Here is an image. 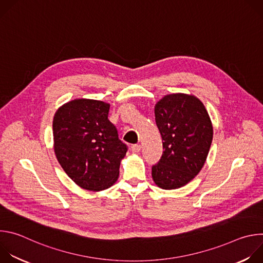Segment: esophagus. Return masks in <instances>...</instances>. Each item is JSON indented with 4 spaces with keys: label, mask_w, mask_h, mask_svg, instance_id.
Listing matches in <instances>:
<instances>
[{
    "label": "esophagus",
    "mask_w": 263,
    "mask_h": 263,
    "mask_svg": "<svg viewBox=\"0 0 263 263\" xmlns=\"http://www.w3.org/2000/svg\"><path fill=\"white\" fill-rule=\"evenodd\" d=\"M140 144H133V145H131V149H132V152L133 153H138L139 151H140Z\"/></svg>",
    "instance_id": "34e87169"
}]
</instances>
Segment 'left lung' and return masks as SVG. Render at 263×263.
Here are the masks:
<instances>
[{
    "label": "left lung",
    "instance_id": "left-lung-1",
    "mask_svg": "<svg viewBox=\"0 0 263 263\" xmlns=\"http://www.w3.org/2000/svg\"><path fill=\"white\" fill-rule=\"evenodd\" d=\"M155 121L164 151L152 166L153 180L162 190L180 189L206 161L213 136L210 118L195 96L173 93L155 105Z\"/></svg>",
    "mask_w": 263,
    "mask_h": 263
}]
</instances>
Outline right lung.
Listing matches in <instances>:
<instances>
[{"label": "right lung", "mask_w": 263, "mask_h": 263, "mask_svg": "<svg viewBox=\"0 0 263 263\" xmlns=\"http://www.w3.org/2000/svg\"><path fill=\"white\" fill-rule=\"evenodd\" d=\"M110 105L76 99L54 116V151L67 176L83 190L99 192L114 185L128 146L108 120Z\"/></svg>", "instance_id": "1"}]
</instances>
